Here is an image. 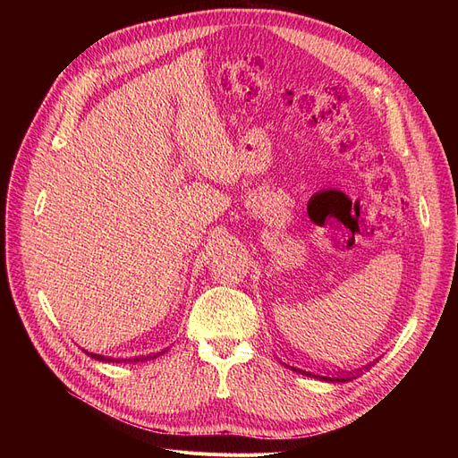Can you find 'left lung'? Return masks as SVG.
<instances>
[{
  "mask_svg": "<svg viewBox=\"0 0 458 458\" xmlns=\"http://www.w3.org/2000/svg\"><path fill=\"white\" fill-rule=\"evenodd\" d=\"M294 370H298V372H301V374H310V372H306V370H300V369H294ZM310 377H315V374H310ZM318 378H323V380H330V382H345V380H350L348 377H345V378H330V377H318Z\"/></svg>",
  "mask_w": 458,
  "mask_h": 458,
  "instance_id": "left-lung-1",
  "label": "left lung"
}]
</instances>
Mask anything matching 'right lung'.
I'll list each match as a JSON object with an SVG mask.
<instances>
[{
	"instance_id": "add662e5",
	"label": "right lung",
	"mask_w": 458,
	"mask_h": 458,
	"mask_svg": "<svg viewBox=\"0 0 458 458\" xmlns=\"http://www.w3.org/2000/svg\"><path fill=\"white\" fill-rule=\"evenodd\" d=\"M88 353V352H86ZM164 352H158V353H152V355H147V357H135V359H113V357H105V355H99V353H88L91 355L93 359H97V361H105V363H110V361H116V363H137V361H148V359H157L158 355H162Z\"/></svg>"
}]
</instances>
